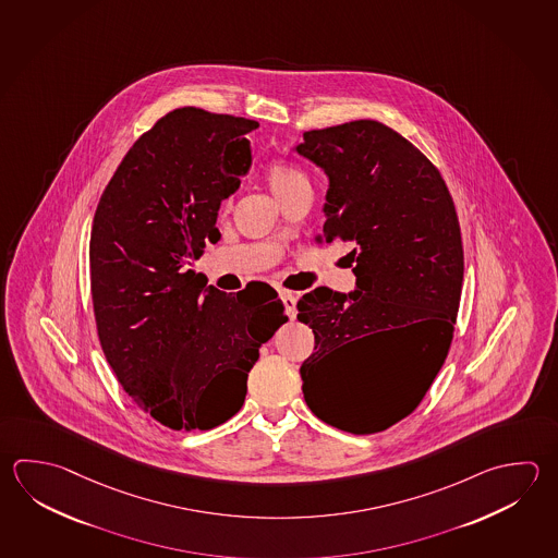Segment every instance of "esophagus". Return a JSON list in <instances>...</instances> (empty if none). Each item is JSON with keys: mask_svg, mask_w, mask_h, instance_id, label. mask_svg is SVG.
Returning a JSON list of instances; mask_svg holds the SVG:
<instances>
[{"mask_svg": "<svg viewBox=\"0 0 558 558\" xmlns=\"http://www.w3.org/2000/svg\"><path fill=\"white\" fill-rule=\"evenodd\" d=\"M280 300L284 302L286 305V314L290 319H294L295 317V295L292 292H288V290H280Z\"/></svg>", "mask_w": 558, "mask_h": 558, "instance_id": "34e87169", "label": "esophagus"}]
</instances>
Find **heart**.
<instances>
[{"label": "heart", "mask_w": 558, "mask_h": 558, "mask_svg": "<svg viewBox=\"0 0 558 558\" xmlns=\"http://www.w3.org/2000/svg\"><path fill=\"white\" fill-rule=\"evenodd\" d=\"M266 181L270 185L276 199L280 203H286L288 199H292L300 193L305 191H312V181L310 175L305 173L304 169L298 168L292 161L288 159H272L268 166H266Z\"/></svg>", "instance_id": "heart-1"}]
</instances>
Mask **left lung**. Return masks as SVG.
Returning <instances> with one entry per match:
<instances>
[{
    "mask_svg": "<svg viewBox=\"0 0 558 558\" xmlns=\"http://www.w3.org/2000/svg\"><path fill=\"white\" fill-rule=\"evenodd\" d=\"M295 151L329 178L316 242H348L357 276L351 294L316 288L298 300L316 337L300 368L304 399L339 430L377 434L414 412L448 357L463 282L458 213L438 168L377 120L310 130ZM392 330L405 349L400 371L355 380L360 343Z\"/></svg>",
    "mask_w": 558,
    "mask_h": 558,
    "instance_id": "left-lung-1",
    "label": "left lung"
}]
</instances>
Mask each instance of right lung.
I'll return each instance as SVG.
<instances>
[{
  "mask_svg": "<svg viewBox=\"0 0 558 558\" xmlns=\"http://www.w3.org/2000/svg\"><path fill=\"white\" fill-rule=\"evenodd\" d=\"M258 122L185 106L128 149L96 207L90 292L108 365L140 411L171 430H210L241 411L258 348L284 324L187 268L221 239V201L251 166Z\"/></svg>",
  "mask_w": 558,
  "mask_h": 558,
  "instance_id": "1",
  "label": "right lung"
}]
</instances>
